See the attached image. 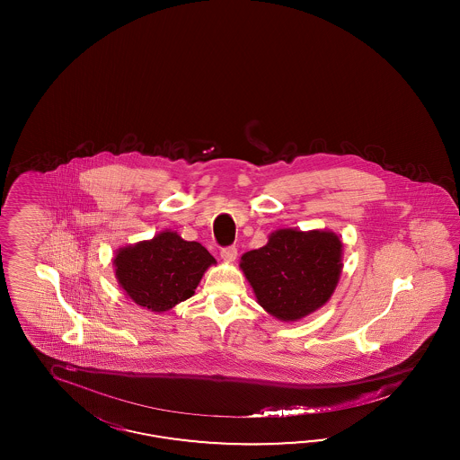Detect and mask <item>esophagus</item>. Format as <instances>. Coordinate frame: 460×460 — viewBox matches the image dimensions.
Wrapping results in <instances>:
<instances>
[{
    "mask_svg": "<svg viewBox=\"0 0 460 460\" xmlns=\"http://www.w3.org/2000/svg\"><path fill=\"white\" fill-rule=\"evenodd\" d=\"M221 258H223L224 261H227V263H233V261L237 258L236 246H227V248H223V250H221Z\"/></svg>",
    "mask_w": 460,
    "mask_h": 460,
    "instance_id": "1",
    "label": "esophagus"
}]
</instances>
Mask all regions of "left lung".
<instances>
[{
    "label": "left lung",
    "mask_w": 460,
    "mask_h": 460,
    "mask_svg": "<svg viewBox=\"0 0 460 460\" xmlns=\"http://www.w3.org/2000/svg\"><path fill=\"white\" fill-rule=\"evenodd\" d=\"M258 304L279 321H300L325 305L342 271V243L332 231L279 229L263 248L241 256Z\"/></svg>",
    "instance_id": "obj_1"
}]
</instances>
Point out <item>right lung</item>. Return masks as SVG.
I'll return each mask as SVG.
<instances>
[{"mask_svg": "<svg viewBox=\"0 0 460 460\" xmlns=\"http://www.w3.org/2000/svg\"><path fill=\"white\" fill-rule=\"evenodd\" d=\"M216 260L200 243L185 241L173 231L116 251V279L139 306L165 312L194 295L202 275Z\"/></svg>", "mask_w": 460, "mask_h": 460, "instance_id": "add662e5", "label": "right lung"}]
</instances>
